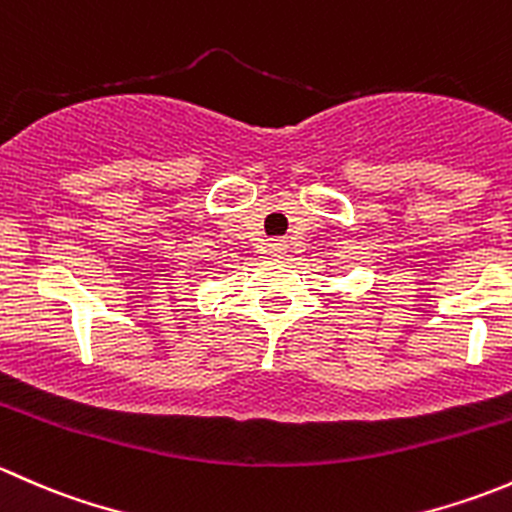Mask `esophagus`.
<instances>
[{"mask_svg": "<svg viewBox=\"0 0 512 512\" xmlns=\"http://www.w3.org/2000/svg\"><path fill=\"white\" fill-rule=\"evenodd\" d=\"M270 257L272 260H282V257H285V252H287V242L285 240H272L270 242Z\"/></svg>", "mask_w": 512, "mask_h": 512, "instance_id": "1", "label": "esophagus"}]
</instances>
